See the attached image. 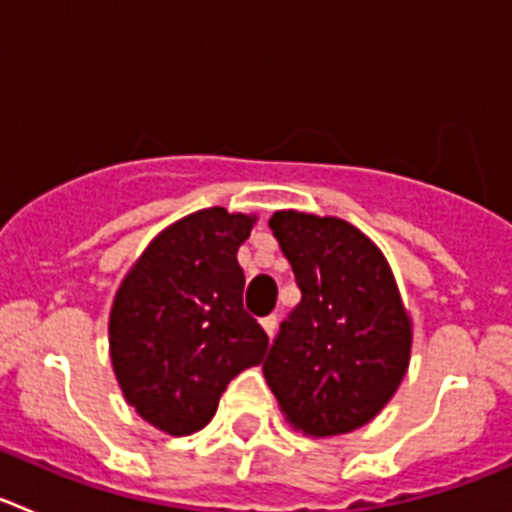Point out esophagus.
Masks as SVG:
<instances>
[{
    "label": "esophagus",
    "mask_w": 512,
    "mask_h": 512,
    "mask_svg": "<svg viewBox=\"0 0 512 512\" xmlns=\"http://www.w3.org/2000/svg\"><path fill=\"white\" fill-rule=\"evenodd\" d=\"M261 325H264L266 336H274V330H277V315H266V318H261Z\"/></svg>",
    "instance_id": "1"
}]
</instances>
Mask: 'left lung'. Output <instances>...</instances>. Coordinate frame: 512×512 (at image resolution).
Returning <instances> with one entry per match:
<instances>
[{"label": "left lung", "instance_id": "8db88e82", "mask_svg": "<svg viewBox=\"0 0 512 512\" xmlns=\"http://www.w3.org/2000/svg\"><path fill=\"white\" fill-rule=\"evenodd\" d=\"M302 300L264 361L279 408L307 436L351 433L390 402L410 361V318L377 246L338 217L274 212Z\"/></svg>", "mask_w": 512, "mask_h": 512}]
</instances>
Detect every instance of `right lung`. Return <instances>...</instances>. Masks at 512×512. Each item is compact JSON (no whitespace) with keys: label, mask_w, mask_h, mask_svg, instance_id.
<instances>
[{"label":"right lung","mask_w":512,"mask_h":512,"mask_svg":"<svg viewBox=\"0 0 512 512\" xmlns=\"http://www.w3.org/2000/svg\"><path fill=\"white\" fill-rule=\"evenodd\" d=\"M248 215L192 212L153 238L122 282L110 315V354L122 395L169 436L212 420L220 395L264 361L269 336L243 310L238 248Z\"/></svg>","instance_id":"right-lung-1"}]
</instances>
